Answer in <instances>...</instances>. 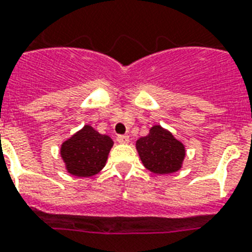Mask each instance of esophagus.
Returning a JSON list of instances; mask_svg holds the SVG:
<instances>
[{
    "instance_id": "34e87169",
    "label": "esophagus",
    "mask_w": 252,
    "mask_h": 252,
    "mask_svg": "<svg viewBox=\"0 0 252 252\" xmlns=\"http://www.w3.org/2000/svg\"><path fill=\"white\" fill-rule=\"evenodd\" d=\"M128 140H130V138L127 135H117V141L121 144H127Z\"/></svg>"
}]
</instances>
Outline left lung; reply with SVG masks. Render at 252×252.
<instances>
[{"label": "left lung", "mask_w": 252, "mask_h": 252, "mask_svg": "<svg viewBox=\"0 0 252 252\" xmlns=\"http://www.w3.org/2000/svg\"><path fill=\"white\" fill-rule=\"evenodd\" d=\"M143 165L155 174H171L182 167L184 145L161 126H153L147 136L136 141Z\"/></svg>", "instance_id": "8db88e82"}]
</instances>
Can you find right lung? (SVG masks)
Segmentation results:
<instances>
[{"label":"right lung","mask_w":252,"mask_h":252,"mask_svg":"<svg viewBox=\"0 0 252 252\" xmlns=\"http://www.w3.org/2000/svg\"><path fill=\"white\" fill-rule=\"evenodd\" d=\"M112 147L113 140L109 136L99 134L86 125L72 138L64 141L60 155L69 174L89 178L105 166Z\"/></svg>","instance_id":"obj_1"}]
</instances>
